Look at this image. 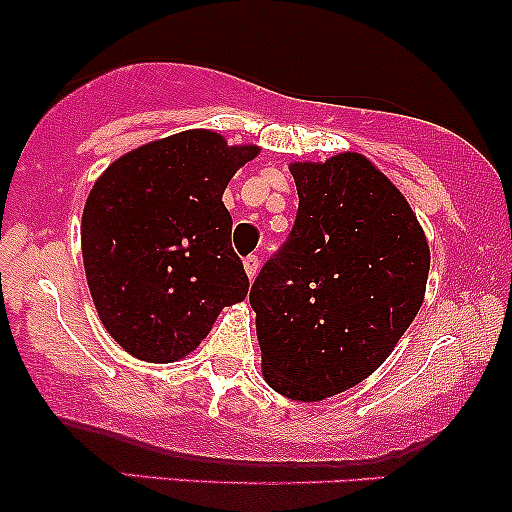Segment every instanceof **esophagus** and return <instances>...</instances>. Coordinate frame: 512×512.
Instances as JSON below:
<instances>
[{
  "label": "esophagus",
  "instance_id": "1",
  "mask_svg": "<svg viewBox=\"0 0 512 512\" xmlns=\"http://www.w3.org/2000/svg\"><path fill=\"white\" fill-rule=\"evenodd\" d=\"M245 272H248V279L252 281L257 276V272H260V257L257 255H250V257H245Z\"/></svg>",
  "mask_w": 512,
  "mask_h": 512
}]
</instances>
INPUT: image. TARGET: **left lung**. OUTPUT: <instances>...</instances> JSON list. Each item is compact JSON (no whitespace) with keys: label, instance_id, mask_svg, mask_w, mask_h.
Listing matches in <instances>:
<instances>
[{"label":"left lung","instance_id":"obj_1","mask_svg":"<svg viewBox=\"0 0 512 512\" xmlns=\"http://www.w3.org/2000/svg\"><path fill=\"white\" fill-rule=\"evenodd\" d=\"M298 211L250 289L269 387L317 402L366 380L424 303L431 252L402 192L361 154L293 163Z\"/></svg>","mask_w":512,"mask_h":512}]
</instances>
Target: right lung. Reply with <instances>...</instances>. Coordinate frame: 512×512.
<instances>
[{
	"instance_id": "obj_1",
	"label": "right lung",
	"mask_w": 512,
	"mask_h": 512,
	"mask_svg": "<svg viewBox=\"0 0 512 512\" xmlns=\"http://www.w3.org/2000/svg\"><path fill=\"white\" fill-rule=\"evenodd\" d=\"M257 151L190 129L129 151L96 180L81 219L86 281L127 354L178 361L248 296L221 197Z\"/></svg>"
}]
</instances>
